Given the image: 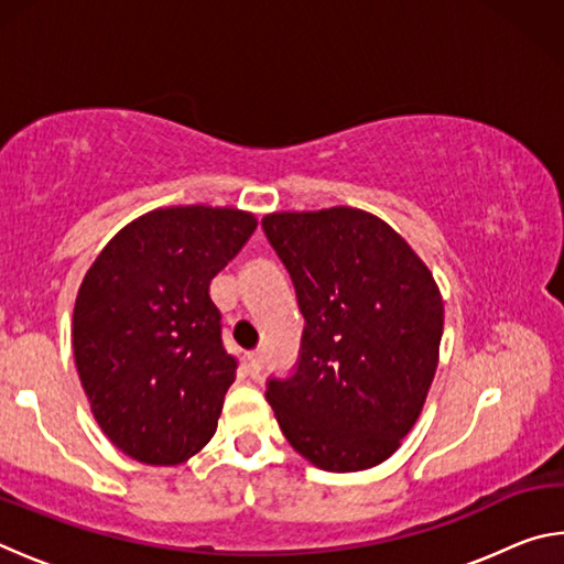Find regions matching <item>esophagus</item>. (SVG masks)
Returning <instances> with one entry per match:
<instances>
[{"instance_id":"1","label":"esophagus","mask_w":564,"mask_h":564,"mask_svg":"<svg viewBox=\"0 0 564 564\" xmlns=\"http://www.w3.org/2000/svg\"><path fill=\"white\" fill-rule=\"evenodd\" d=\"M261 366H263V352L261 350L248 352V373L259 376L261 373Z\"/></svg>"}]
</instances>
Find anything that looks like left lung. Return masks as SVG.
Here are the masks:
<instances>
[{
  "label": "left lung",
  "instance_id": "1",
  "mask_svg": "<svg viewBox=\"0 0 564 564\" xmlns=\"http://www.w3.org/2000/svg\"><path fill=\"white\" fill-rule=\"evenodd\" d=\"M261 226L305 321L293 373L265 383L285 441L330 473L388 460L437 368L443 299L433 273L360 208L269 214Z\"/></svg>",
  "mask_w": 564,
  "mask_h": 564
}]
</instances>
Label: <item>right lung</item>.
Wrapping results in <instances>:
<instances>
[{"label": "right lung", "mask_w": 564, "mask_h": 564, "mask_svg": "<svg viewBox=\"0 0 564 564\" xmlns=\"http://www.w3.org/2000/svg\"><path fill=\"white\" fill-rule=\"evenodd\" d=\"M253 231V214L238 208H156L84 275L76 370L101 431L133 460L186 463L214 437L238 360L208 285Z\"/></svg>", "instance_id": "add662e5"}]
</instances>
